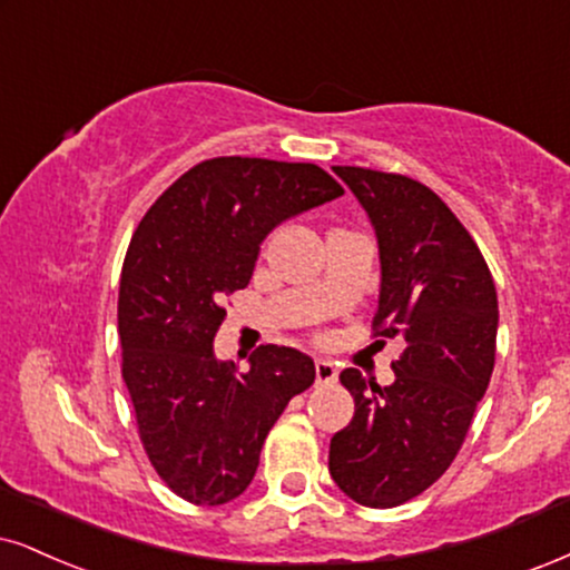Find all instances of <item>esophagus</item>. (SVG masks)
I'll return each instance as SVG.
<instances>
[{
    "mask_svg": "<svg viewBox=\"0 0 570 570\" xmlns=\"http://www.w3.org/2000/svg\"><path fill=\"white\" fill-rule=\"evenodd\" d=\"M314 372H317V383H333L338 377V370H335L333 362L317 360L314 362Z\"/></svg>",
    "mask_w": 570,
    "mask_h": 570,
    "instance_id": "34e87169",
    "label": "esophagus"
}]
</instances>
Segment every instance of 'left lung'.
<instances>
[{"label":"left lung","mask_w":570,"mask_h":570,"mask_svg":"<svg viewBox=\"0 0 570 570\" xmlns=\"http://www.w3.org/2000/svg\"><path fill=\"white\" fill-rule=\"evenodd\" d=\"M381 250L375 335L406 346L391 385L341 372L354 417L330 441V475L364 508L410 502L446 473L494 370L497 287L479 245L433 189L402 174L333 166Z\"/></svg>","instance_id":"8db88e82"}]
</instances>
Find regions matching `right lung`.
I'll return each mask as SVG.
<instances>
[{
    "instance_id": "add662e5",
    "label": "right lung",
    "mask_w": 570,
    "mask_h": 570,
    "mask_svg": "<svg viewBox=\"0 0 570 570\" xmlns=\"http://www.w3.org/2000/svg\"><path fill=\"white\" fill-rule=\"evenodd\" d=\"M343 195L325 168L210 158L153 203L131 237L118 291L124 383L156 473L193 504L240 497L266 433L314 383L312 356L258 346L237 372L214 354L229 293L250 283L264 237Z\"/></svg>"
}]
</instances>
